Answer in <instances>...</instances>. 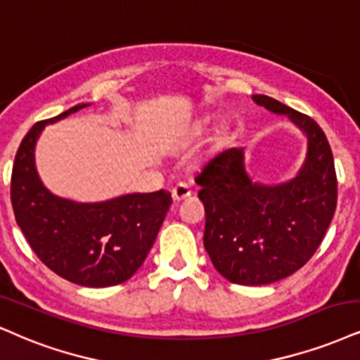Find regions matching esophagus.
<instances>
[{"mask_svg": "<svg viewBox=\"0 0 360 360\" xmlns=\"http://www.w3.org/2000/svg\"><path fill=\"white\" fill-rule=\"evenodd\" d=\"M172 197L175 202H181L184 198L190 197V188L187 184H176L175 187L172 188Z\"/></svg>", "mask_w": 360, "mask_h": 360, "instance_id": "1", "label": "esophagus"}]
</instances>
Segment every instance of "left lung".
Segmentation results:
<instances>
[{"label": "left lung", "instance_id": "obj_1", "mask_svg": "<svg viewBox=\"0 0 360 360\" xmlns=\"http://www.w3.org/2000/svg\"><path fill=\"white\" fill-rule=\"evenodd\" d=\"M252 100L304 133L307 150L295 176L262 184L248 175L243 148H229L195 181L205 205L203 247L217 272L238 285H267L316 254L335 212L337 179L329 141L312 118L267 95Z\"/></svg>", "mask_w": 360, "mask_h": 360}]
</instances>
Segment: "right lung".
<instances>
[{"label":"right lung","mask_w":360,"mask_h":360,"mask_svg":"<svg viewBox=\"0 0 360 360\" xmlns=\"http://www.w3.org/2000/svg\"><path fill=\"white\" fill-rule=\"evenodd\" d=\"M90 105H75L31 127L15 157L11 203L18 227L48 269L77 285L101 288L127 282L143 265L172 195L158 190L75 202L44 187L34 160L41 131Z\"/></svg>","instance_id":"add662e5"}]
</instances>
